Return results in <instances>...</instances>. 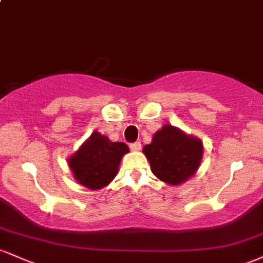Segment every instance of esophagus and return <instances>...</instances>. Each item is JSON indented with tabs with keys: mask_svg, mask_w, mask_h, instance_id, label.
<instances>
[{
	"mask_svg": "<svg viewBox=\"0 0 263 263\" xmlns=\"http://www.w3.org/2000/svg\"><path fill=\"white\" fill-rule=\"evenodd\" d=\"M129 148L132 151H140L141 149V142H135V143L129 144Z\"/></svg>",
	"mask_w": 263,
	"mask_h": 263,
	"instance_id": "1",
	"label": "esophagus"
}]
</instances>
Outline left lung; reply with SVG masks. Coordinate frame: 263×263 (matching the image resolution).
I'll return each mask as SVG.
<instances>
[{
  "mask_svg": "<svg viewBox=\"0 0 263 263\" xmlns=\"http://www.w3.org/2000/svg\"><path fill=\"white\" fill-rule=\"evenodd\" d=\"M155 176L171 185H178L195 174L203 158V142L164 125L143 147Z\"/></svg>",
  "mask_w": 263,
  "mask_h": 263,
  "instance_id": "obj_1",
  "label": "left lung"
}]
</instances>
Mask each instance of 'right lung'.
<instances>
[{
	"mask_svg": "<svg viewBox=\"0 0 263 263\" xmlns=\"http://www.w3.org/2000/svg\"><path fill=\"white\" fill-rule=\"evenodd\" d=\"M129 148L123 142H111L106 136L92 132L68 159L75 180L91 190L106 186L119 173L123 155Z\"/></svg>",
	"mask_w": 263,
	"mask_h": 263,
	"instance_id": "right-lung-1",
	"label": "right lung"
}]
</instances>
